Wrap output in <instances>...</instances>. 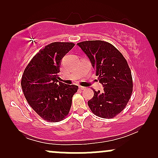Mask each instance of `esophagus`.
<instances>
[{"label": "esophagus", "instance_id": "obj_1", "mask_svg": "<svg viewBox=\"0 0 158 158\" xmlns=\"http://www.w3.org/2000/svg\"><path fill=\"white\" fill-rule=\"evenodd\" d=\"M79 88L80 90H85V87H82V86H79Z\"/></svg>", "mask_w": 158, "mask_h": 158}]
</instances>
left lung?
I'll return each mask as SVG.
<instances>
[{
    "mask_svg": "<svg viewBox=\"0 0 158 158\" xmlns=\"http://www.w3.org/2000/svg\"><path fill=\"white\" fill-rule=\"evenodd\" d=\"M78 46L88 56L103 90H94L88 102L91 111L102 118L120 113L131 98L133 83L131 70L120 52L106 41H86Z\"/></svg>",
    "mask_w": 158,
    "mask_h": 158,
    "instance_id": "1",
    "label": "left lung"
}]
</instances>
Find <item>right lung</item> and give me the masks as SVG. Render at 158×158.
<instances>
[{
	"label": "right lung",
	"instance_id": "1",
	"mask_svg": "<svg viewBox=\"0 0 158 158\" xmlns=\"http://www.w3.org/2000/svg\"><path fill=\"white\" fill-rule=\"evenodd\" d=\"M71 42L47 45L23 71L21 88L29 105L47 121L59 122L68 115L78 86L59 81L61 59L74 47Z\"/></svg>",
	"mask_w": 158,
	"mask_h": 158
}]
</instances>
